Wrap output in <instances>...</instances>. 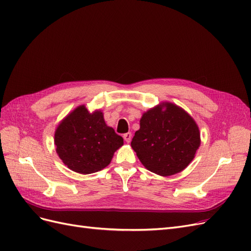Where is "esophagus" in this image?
<instances>
[{
    "label": "esophagus",
    "mask_w": 251,
    "mask_h": 251,
    "mask_svg": "<svg viewBox=\"0 0 251 251\" xmlns=\"http://www.w3.org/2000/svg\"><path fill=\"white\" fill-rule=\"evenodd\" d=\"M124 139H125L126 142H130L131 139H132V134H131V133H126V134H124Z\"/></svg>",
    "instance_id": "1"
}]
</instances>
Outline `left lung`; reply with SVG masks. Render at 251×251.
<instances>
[{
	"label": "left lung",
	"instance_id": "obj_1",
	"mask_svg": "<svg viewBox=\"0 0 251 251\" xmlns=\"http://www.w3.org/2000/svg\"><path fill=\"white\" fill-rule=\"evenodd\" d=\"M131 146L149 171L172 176L192 162L200 147V132L184 110L166 102L143 114Z\"/></svg>",
	"mask_w": 251,
	"mask_h": 251
}]
</instances>
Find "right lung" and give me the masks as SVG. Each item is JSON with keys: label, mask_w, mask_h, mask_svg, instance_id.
<instances>
[{"label": "right lung", "mask_w": 251, "mask_h": 251, "mask_svg": "<svg viewBox=\"0 0 251 251\" xmlns=\"http://www.w3.org/2000/svg\"><path fill=\"white\" fill-rule=\"evenodd\" d=\"M54 143L68 168L86 175L108 166L124 138L105 125L100 111L91 114L80 105L58 125Z\"/></svg>", "instance_id": "obj_1"}]
</instances>
